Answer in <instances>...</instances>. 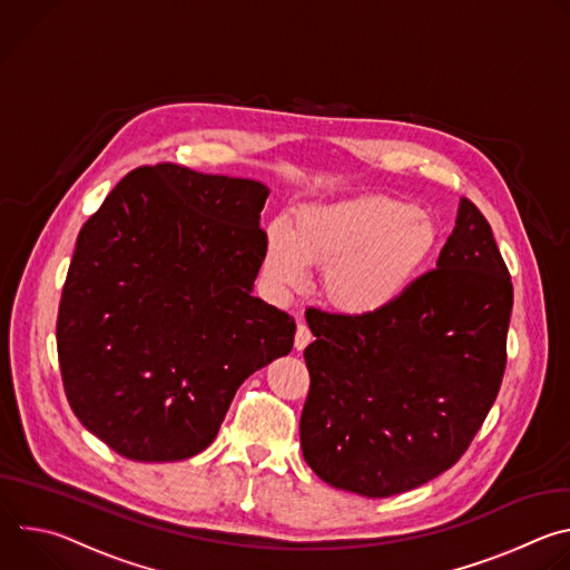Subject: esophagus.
<instances>
[{"instance_id": "34e87169", "label": "esophagus", "mask_w": 570, "mask_h": 570, "mask_svg": "<svg viewBox=\"0 0 570 570\" xmlns=\"http://www.w3.org/2000/svg\"><path fill=\"white\" fill-rule=\"evenodd\" d=\"M313 341L311 332L304 322H297V330H295V350H304L308 343Z\"/></svg>"}]
</instances>
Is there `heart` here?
Here are the masks:
<instances>
[{
    "instance_id": "obj_1",
    "label": "heart",
    "mask_w": 570,
    "mask_h": 570,
    "mask_svg": "<svg viewBox=\"0 0 570 570\" xmlns=\"http://www.w3.org/2000/svg\"><path fill=\"white\" fill-rule=\"evenodd\" d=\"M438 246V227L415 205L367 196L306 205L293 225L266 232L264 273L275 288H302L324 268L322 293L341 313L376 315L401 299Z\"/></svg>"
}]
</instances>
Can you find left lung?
Listing matches in <instances>:
<instances>
[{
    "label": "left lung",
    "mask_w": 570,
    "mask_h": 570,
    "mask_svg": "<svg viewBox=\"0 0 570 570\" xmlns=\"http://www.w3.org/2000/svg\"><path fill=\"white\" fill-rule=\"evenodd\" d=\"M512 279L480 209L460 200L438 268L376 315L306 308L308 394L299 442L332 487L385 499L438 478L469 449L505 363Z\"/></svg>",
    "instance_id": "left-lung-1"
}]
</instances>
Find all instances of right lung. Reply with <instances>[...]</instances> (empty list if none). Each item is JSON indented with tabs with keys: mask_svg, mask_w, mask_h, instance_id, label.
<instances>
[{
	"mask_svg": "<svg viewBox=\"0 0 570 570\" xmlns=\"http://www.w3.org/2000/svg\"><path fill=\"white\" fill-rule=\"evenodd\" d=\"M268 187L171 161L117 183L78 232L56 320L73 415L137 462L207 449L295 320L253 295Z\"/></svg>",
	"mask_w": 570,
	"mask_h": 570,
	"instance_id": "right-lung-1",
	"label": "right lung"
}]
</instances>
